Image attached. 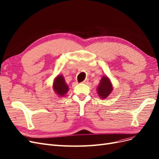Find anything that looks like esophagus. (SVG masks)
I'll list each match as a JSON object with an SVG mask.
<instances>
[{
	"instance_id": "1",
	"label": "esophagus",
	"mask_w": 159,
	"mask_h": 159,
	"mask_svg": "<svg viewBox=\"0 0 159 159\" xmlns=\"http://www.w3.org/2000/svg\"><path fill=\"white\" fill-rule=\"evenodd\" d=\"M88 81H89V79H85L83 82H82V83L87 84H88Z\"/></svg>"
}]
</instances>
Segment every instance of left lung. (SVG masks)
<instances>
[{
    "mask_svg": "<svg viewBox=\"0 0 159 159\" xmlns=\"http://www.w3.org/2000/svg\"><path fill=\"white\" fill-rule=\"evenodd\" d=\"M112 85L107 76H103L97 87V93L101 98L105 99L112 91Z\"/></svg>",
    "mask_w": 159,
    "mask_h": 159,
    "instance_id": "obj_1",
    "label": "left lung"
}]
</instances>
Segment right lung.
<instances>
[{"mask_svg": "<svg viewBox=\"0 0 159 159\" xmlns=\"http://www.w3.org/2000/svg\"><path fill=\"white\" fill-rule=\"evenodd\" d=\"M53 89L54 92L58 96H64L67 93L68 91V86L65 82L64 78L62 75H58L57 77L54 79L53 83Z\"/></svg>", "mask_w": 159, "mask_h": 159, "instance_id": "1", "label": "right lung"}]
</instances>
